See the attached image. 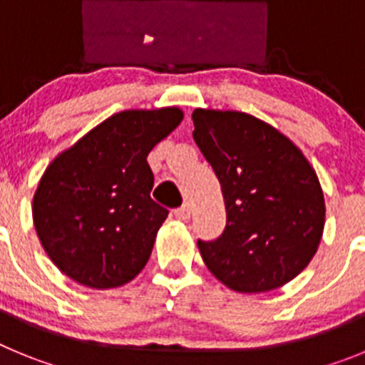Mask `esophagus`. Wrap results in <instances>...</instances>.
Instances as JSON below:
<instances>
[{"label": "esophagus", "mask_w": 365, "mask_h": 365, "mask_svg": "<svg viewBox=\"0 0 365 365\" xmlns=\"http://www.w3.org/2000/svg\"><path fill=\"white\" fill-rule=\"evenodd\" d=\"M173 215H175L177 219H180V221H188L190 215H192V208H190V205H182L180 208H177V210L173 212Z\"/></svg>", "instance_id": "obj_1"}]
</instances>
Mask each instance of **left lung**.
I'll return each instance as SVG.
<instances>
[{
    "label": "left lung",
    "mask_w": 365,
    "mask_h": 365,
    "mask_svg": "<svg viewBox=\"0 0 365 365\" xmlns=\"http://www.w3.org/2000/svg\"><path fill=\"white\" fill-rule=\"evenodd\" d=\"M192 118L193 140L227 206L222 234L197 241L206 267L237 292L285 285L309 265L324 234L316 172L285 135L252 115L195 109Z\"/></svg>",
    "instance_id": "1"
}]
</instances>
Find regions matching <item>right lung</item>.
I'll return each instance as SVG.
<instances>
[{
  "mask_svg": "<svg viewBox=\"0 0 365 365\" xmlns=\"http://www.w3.org/2000/svg\"><path fill=\"white\" fill-rule=\"evenodd\" d=\"M180 120L179 108L117 113L45 170L32 219L45 252L66 276L113 289L144 269L168 217L150 195L153 172L146 159Z\"/></svg>",
  "mask_w": 365,
  "mask_h": 365,
  "instance_id": "1",
  "label": "right lung"
}]
</instances>
